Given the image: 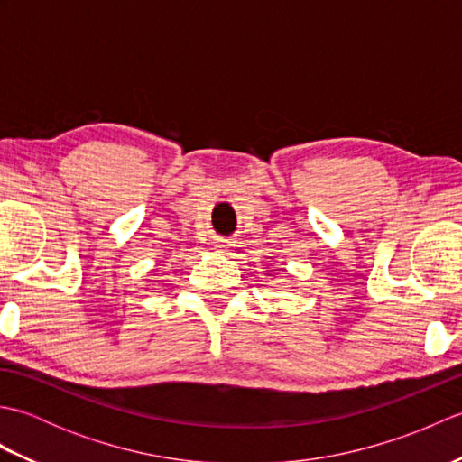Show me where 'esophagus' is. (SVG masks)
I'll return each instance as SVG.
<instances>
[{
  "label": "esophagus",
  "mask_w": 462,
  "mask_h": 462,
  "mask_svg": "<svg viewBox=\"0 0 462 462\" xmlns=\"http://www.w3.org/2000/svg\"><path fill=\"white\" fill-rule=\"evenodd\" d=\"M226 246H228V244H226V240H222V238H218V240H216V248H226Z\"/></svg>",
  "instance_id": "34e87169"
}]
</instances>
